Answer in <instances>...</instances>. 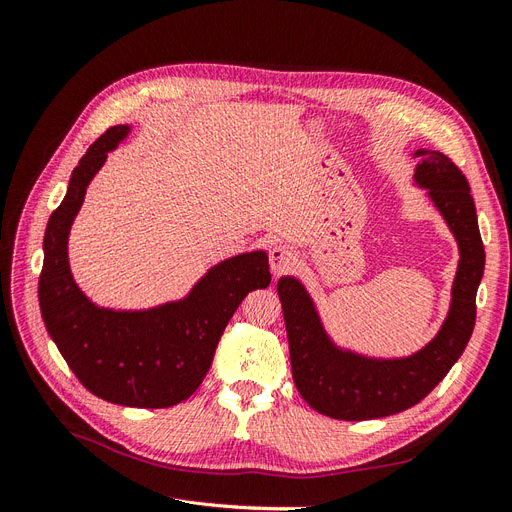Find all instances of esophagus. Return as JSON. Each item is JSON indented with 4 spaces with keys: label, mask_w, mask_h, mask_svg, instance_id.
I'll use <instances>...</instances> for the list:
<instances>
[{
    "label": "esophagus",
    "mask_w": 512,
    "mask_h": 512,
    "mask_svg": "<svg viewBox=\"0 0 512 512\" xmlns=\"http://www.w3.org/2000/svg\"><path fill=\"white\" fill-rule=\"evenodd\" d=\"M294 262H297V254L292 252V247L288 245H275L271 247L269 252V267L273 271V275H280L284 271H288Z\"/></svg>",
    "instance_id": "obj_1"
}]
</instances>
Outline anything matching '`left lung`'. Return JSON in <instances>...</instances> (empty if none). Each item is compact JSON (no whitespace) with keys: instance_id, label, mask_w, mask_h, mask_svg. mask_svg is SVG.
Listing matches in <instances>:
<instances>
[{"instance_id":"left-lung-1","label":"left lung","mask_w":512,"mask_h":512,"mask_svg":"<svg viewBox=\"0 0 512 512\" xmlns=\"http://www.w3.org/2000/svg\"><path fill=\"white\" fill-rule=\"evenodd\" d=\"M412 158L418 160L414 185L425 190L459 250L451 305L442 327L421 350L408 356H369L339 346L299 277L282 275L277 280L294 384L316 412L339 421H367L412 408L457 363L474 331L485 247L470 185L440 151L421 147Z\"/></svg>"}]
</instances>
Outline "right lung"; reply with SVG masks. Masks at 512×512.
<instances>
[{"label": "right lung", "instance_id": "add662e5", "mask_svg": "<svg viewBox=\"0 0 512 512\" xmlns=\"http://www.w3.org/2000/svg\"><path fill=\"white\" fill-rule=\"evenodd\" d=\"M130 132V123L111 128L72 170L66 196L44 230L40 312L87 391L117 406L170 408L207 376L226 324L247 292L269 286V256L252 250L224 258L181 299L153 307L115 309L91 301L70 269V230L91 179Z\"/></svg>", "mask_w": 512, "mask_h": 512}]
</instances>
